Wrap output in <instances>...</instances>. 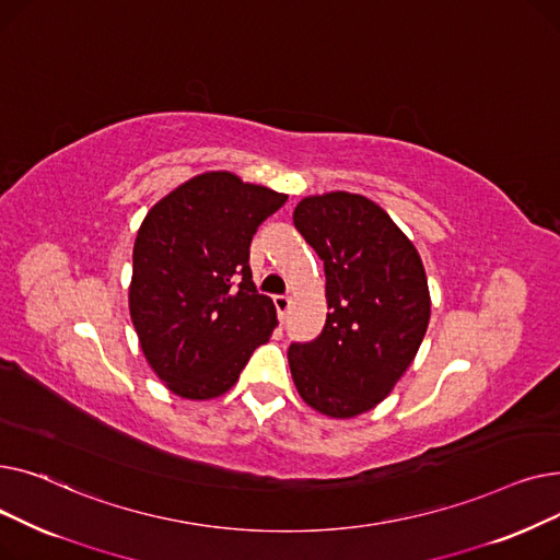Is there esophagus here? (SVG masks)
<instances>
[{"label": "esophagus", "mask_w": 560, "mask_h": 560, "mask_svg": "<svg viewBox=\"0 0 560 560\" xmlns=\"http://www.w3.org/2000/svg\"><path fill=\"white\" fill-rule=\"evenodd\" d=\"M275 308H277L279 319H283V317H285V313L290 311V298H285V295H277V298H275Z\"/></svg>", "instance_id": "1"}]
</instances>
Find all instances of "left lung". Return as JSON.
I'll return each mask as SVG.
<instances>
[{
    "instance_id": "1",
    "label": "left lung",
    "mask_w": 560,
    "mask_h": 560,
    "mask_svg": "<svg viewBox=\"0 0 560 560\" xmlns=\"http://www.w3.org/2000/svg\"><path fill=\"white\" fill-rule=\"evenodd\" d=\"M292 222L325 262L329 306L315 340L290 345L292 381L319 413L357 418L390 395L422 345L431 315L424 265L363 195L304 197Z\"/></svg>"
}]
</instances>
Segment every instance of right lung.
<instances>
[{
    "mask_svg": "<svg viewBox=\"0 0 560 560\" xmlns=\"http://www.w3.org/2000/svg\"><path fill=\"white\" fill-rule=\"evenodd\" d=\"M285 199L231 172H203L144 215L129 311L147 363L174 395H224L272 336L277 311L252 281L249 245Z\"/></svg>",
    "mask_w": 560,
    "mask_h": 560,
    "instance_id": "right-lung-1",
    "label": "right lung"
}]
</instances>
